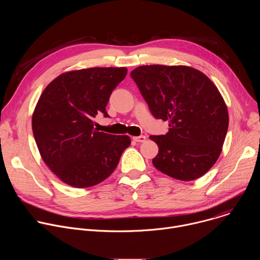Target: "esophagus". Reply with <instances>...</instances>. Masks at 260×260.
I'll return each instance as SVG.
<instances>
[{"mask_svg": "<svg viewBox=\"0 0 260 260\" xmlns=\"http://www.w3.org/2000/svg\"><path fill=\"white\" fill-rule=\"evenodd\" d=\"M133 140H134L135 142L143 143V142H145V140H146V137H145V136H138V137H134V138H133Z\"/></svg>", "mask_w": 260, "mask_h": 260, "instance_id": "34e87169", "label": "esophagus"}]
</instances>
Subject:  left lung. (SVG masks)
<instances>
[{"label": "left lung", "mask_w": 260, "mask_h": 260, "mask_svg": "<svg viewBox=\"0 0 260 260\" xmlns=\"http://www.w3.org/2000/svg\"><path fill=\"white\" fill-rule=\"evenodd\" d=\"M131 77L152 115L169 121L166 135L150 136L158 146L153 166L182 181L205 175L218 159L229 128L228 107L218 88L186 66H141Z\"/></svg>", "instance_id": "left-lung-1"}]
</instances>
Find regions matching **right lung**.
Here are the masks:
<instances>
[{"instance_id":"1","label":"right lung","mask_w":260,"mask_h":260,"mask_svg":"<svg viewBox=\"0 0 260 260\" xmlns=\"http://www.w3.org/2000/svg\"><path fill=\"white\" fill-rule=\"evenodd\" d=\"M126 68H89L61 74L42 92L31 126L41 157L66 184L86 188L107 179L131 145L128 136L98 132L92 119L125 78Z\"/></svg>"}]
</instances>
